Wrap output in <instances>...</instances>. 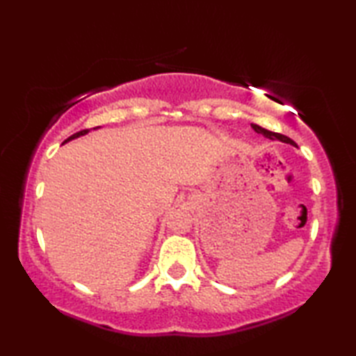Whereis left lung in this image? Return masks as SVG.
<instances>
[{"instance_id":"8db88e82","label":"left lung","mask_w":356,"mask_h":356,"mask_svg":"<svg viewBox=\"0 0 356 356\" xmlns=\"http://www.w3.org/2000/svg\"><path fill=\"white\" fill-rule=\"evenodd\" d=\"M251 127L254 128L255 133L263 134L264 138H268V139H270V140H280V142H284V143H291V145L295 147V142H293L291 138H287V136H284V134H280V133H274V131L264 130V128H261L260 125H255V124H251Z\"/></svg>"}]
</instances>
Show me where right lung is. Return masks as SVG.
<instances>
[{"label":"right lung","instance_id":"obj_1","mask_svg":"<svg viewBox=\"0 0 356 356\" xmlns=\"http://www.w3.org/2000/svg\"><path fill=\"white\" fill-rule=\"evenodd\" d=\"M90 130H82V131H78V133H74L73 136H70L69 139L67 140H64V142H69V140H72V139H74V138H79V136H84V134H87Z\"/></svg>","mask_w":356,"mask_h":356}]
</instances>
